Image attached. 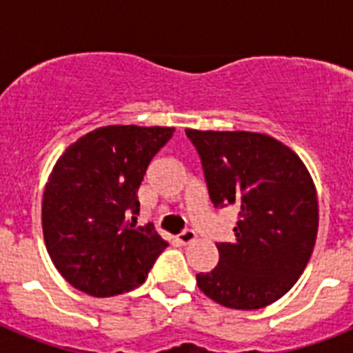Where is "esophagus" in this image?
<instances>
[{
  "mask_svg": "<svg viewBox=\"0 0 353 353\" xmlns=\"http://www.w3.org/2000/svg\"><path fill=\"white\" fill-rule=\"evenodd\" d=\"M179 240H180V244L183 245L192 244V242L196 240V232L194 230H183V232L179 235Z\"/></svg>",
  "mask_w": 353,
  "mask_h": 353,
  "instance_id": "esophagus-1",
  "label": "esophagus"
}]
</instances>
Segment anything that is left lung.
<instances>
[{
    "label": "left lung",
    "mask_w": 353,
    "mask_h": 353,
    "mask_svg": "<svg viewBox=\"0 0 353 353\" xmlns=\"http://www.w3.org/2000/svg\"><path fill=\"white\" fill-rule=\"evenodd\" d=\"M203 164L215 207H233L235 240L219 263L196 276L199 290L230 310H260L290 292L310 261L318 233L316 187L292 148L248 130L185 129Z\"/></svg>",
    "instance_id": "left-lung-1"
}]
</instances>
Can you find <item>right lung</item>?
<instances>
[{
    "instance_id": "right-lung-1",
    "label": "right lung",
    "mask_w": 353,
    "mask_h": 353,
    "mask_svg": "<svg viewBox=\"0 0 353 353\" xmlns=\"http://www.w3.org/2000/svg\"><path fill=\"white\" fill-rule=\"evenodd\" d=\"M173 127H99L67 146L42 199L46 248L67 283L92 297H114L145 283L168 242L139 214L138 189ZM134 219V217H132Z\"/></svg>"
}]
</instances>
